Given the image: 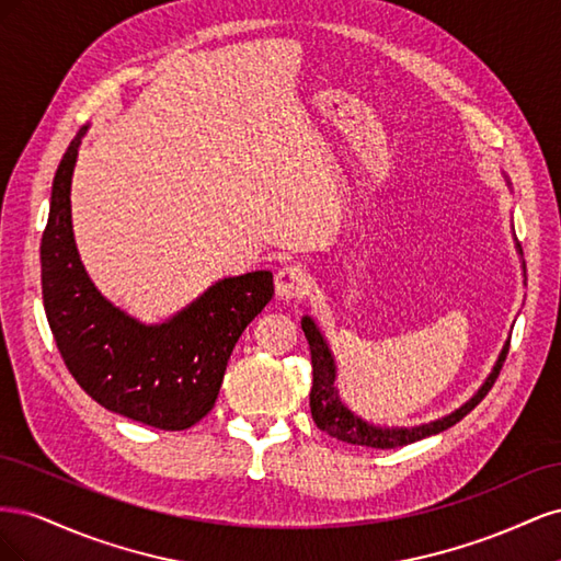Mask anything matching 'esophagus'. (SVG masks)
<instances>
[{"label": "esophagus", "mask_w": 561, "mask_h": 561, "mask_svg": "<svg viewBox=\"0 0 561 561\" xmlns=\"http://www.w3.org/2000/svg\"><path fill=\"white\" fill-rule=\"evenodd\" d=\"M311 276L301 264H285L276 274V293L283 299H301L309 293Z\"/></svg>", "instance_id": "obj_1"}]
</instances>
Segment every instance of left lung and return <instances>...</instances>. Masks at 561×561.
Returning <instances> with one entry per match:
<instances>
[{
	"label": "left lung",
	"instance_id": "1",
	"mask_svg": "<svg viewBox=\"0 0 561 561\" xmlns=\"http://www.w3.org/2000/svg\"><path fill=\"white\" fill-rule=\"evenodd\" d=\"M301 330L307 334V342L311 348V365H313V386H311V416L316 421V426L320 431H325L328 435L342 439V443L348 445H363V447H375V449H396L419 443V439L443 433L451 428L454 423L461 421L466 414H470L474 407H478L484 396L491 390V386L496 383L501 367L505 363L507 348H511V342H507L499 355V360L494 365V371L486 377L482 388L474 393L463 407H458L456 412H451L445 419H437L433 423H423V426L414 428H377L369 426L363 419L355 416L351 410H346V404L339 400V393L334 388V358L322 339L320 330L316 328V322L307 316L301 320Z\"/></svg>",
	"mask_w": 561,
	"mask_h": 561
}]
</instances>
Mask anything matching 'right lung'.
I'll list each match as a JSON object with an SVG mask.
<instances>
[{"label":"right lung","instance_id":"right-lung-1","mask_svg":"<svg viewBox=\"0 0 561 561\" xmlns=\"http://www.w3.org/2000/svg\"><path fill=\"white\" fill-rule=\"evenodd\" d=\"M81 126L50 190L42 236V295L70 375L105 410L161 431L192 428L217 400L229 355L268 299L271 271L225 278L161 325H142L95 290L83 271L70 215Z\"/></svg>","mask_w":561,"mask_h":561}]
</instances>
